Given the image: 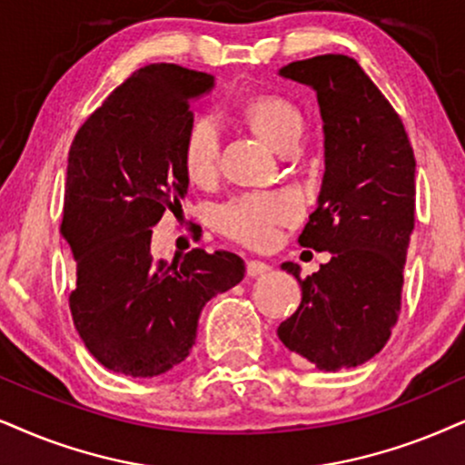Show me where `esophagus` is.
I'll use <instances>...</instances> for the list:
<instances>
[{
  "instance_id": "esophagus-1",
  "label": "esophagus",
  "mask_w": 465,
  "mask_h": 465,
  "mask_svg": "<svg viewBox=\"0 0 465 465\" xmlns=\"http://www.w3.org/2000/svg\"><path fill=\"white\" fill-rule=\"evenodd\" d=\"M270 268L266 262H260V260H251V262H246V274L249 276H262V274H268L270 272Z\"/></svg>"
}]
</instances>
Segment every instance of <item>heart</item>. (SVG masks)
Instances as JSON below:
<instances>
[{"mask_svg": "<svg viewBox=\"0 0 465 465\" xmlns=\"http://www.w3.org/2000/svg\"><path fill=\"white\" fill-rule=\"evenodd\" d=\"M242 117L252 131L276 150L298 143L302 134L301 109L279 94H260L244 103ZM221 134L210 117H199L189 128L182 148V163L191 182L205 184L219 172ZM301 216V202L290 191L252 193L232 199L219 210V225L227 236L251 246H266L274 240L276 227Z\"/></svg>", "mask_w": 465, "mask_h": 465, "instance_id": "obj_1", "label": "heart"}]
</instances>
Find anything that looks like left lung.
Returning <instances> with one entry per match:
<instances>
[{
	"label": "left lung",
	"mask_w": 465,
	"mask_h": 465,
	"mask_svg": "<svg viewBox=\"0 0 465 465\" xmlns=\"http://www.w3.org/2000/svg\"><path fill=\"white\" fill-rule=\"evenodd\" d=\"M317 94L324 180L298 242L332 252L301 283L279 339L320 371L358 367L384 348L401 309L403 263L414 229L416 161L401 117L348 55H317L279 70Z\"/></svg>",
	"instance_id": "8db88e82"
}]
</instances>
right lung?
Here are the masks:
<instances>
[{"instance_id":"1","label":"right lung","mask_w":465,"mask_h":465,"mask_svg":"<svg viewBox=\"0 0 465 465\" xmlns=\"http://www.w3.org/2000/svg\"><path fill=\"white\" fill-rule=\"evenodd\" d=\"M214 76L150 64L87 117L68 152L62 236L76 262L70 313L109 371L154 378L191 354L202 309L244 279L236 252L193 249L154 262L152 227L182 208L193 98Z\"/></svg>"}]
</instances>
